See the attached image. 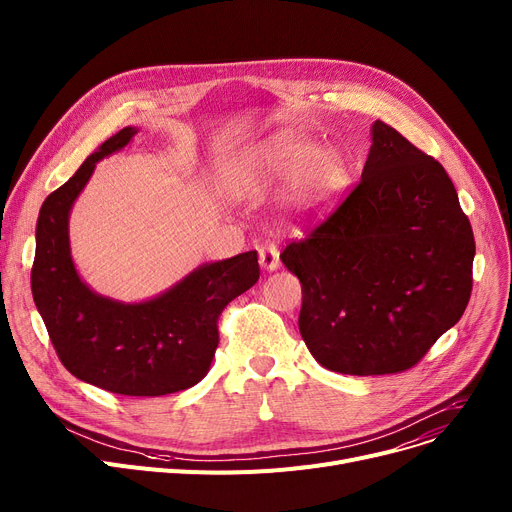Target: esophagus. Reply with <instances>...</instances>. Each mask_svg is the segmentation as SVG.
<instances>
[{"label":"esophagus","instance_id":"34e87169","mask_svg":"<svg viewBox=\"0 0 512 512\" xmlns=\"http://www.w3.org/2000/svg\"><path fill=\"white\" fill-rule=\"evenodd\" d=\"M259 263L263 270L267 272H276L280 267V253L274 245H265L259 249Z\"/></svg>","mask_w":512,"mask_h":512}]
</instances>
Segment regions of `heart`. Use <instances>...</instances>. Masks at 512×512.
I'll return each mask as SVG.
<instances>
[{"mask_svg": "<svg viewBox=\"0 0 512 512\" xmlns=\"http://www.w3.org/2000/svg\"><path fill=\"white\" fill-rule=\"evenodd\" d=\"M297 178L294 207L309 213L340 193L344 166L334 151H321L315 141L294 137L232 157L222 168L220 186L228 197H259Z\"/></svg>", "mask_w": 512, "mask_h": 512, "instance_id": "obj_1", "label": "heart"}]
</instances>
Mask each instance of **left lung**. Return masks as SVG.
Instances as JSON below:
<instances>
[{
  "mask_svg": "<svg viewBox=\"0 0 512 512\" xmlns=\"http://www.w3.org/2000/svg\"><path fill=\"white\" fill-rule=\"evenodd\" d=\"M475 240L434 157L375 120L361 182L282 263L301 280L299 330L346 375L413 367L465 313Z\"/></svg>",
  "mask_w": 512,
  "mask_h": 512,
  "instance_id": "1",
  "label": "left lung"
}]
</instances>
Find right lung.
I'll return each mask as SVG.
<instances>
[{
	"label": "right lung",
	"instance_id": "1",
	"mask_svg": "<svg viewBox=\"0 0 512 512\" xmlns=\"http://www.w3.org/2000/svg\"><path fill=\"white\" fill-rule=\"evenodd\" d=\"M139 132L126 126L91 153L41 205L31 288L64 367L91 386L124 396H164L199 384L218 348V315L259 280L257 251L203 263L157 297L124 303L95 292L70 253L68 222L97 161Z\"/></svg>",
	"mask_w": 512,
	"mask_h": 512
}]
</instances>
